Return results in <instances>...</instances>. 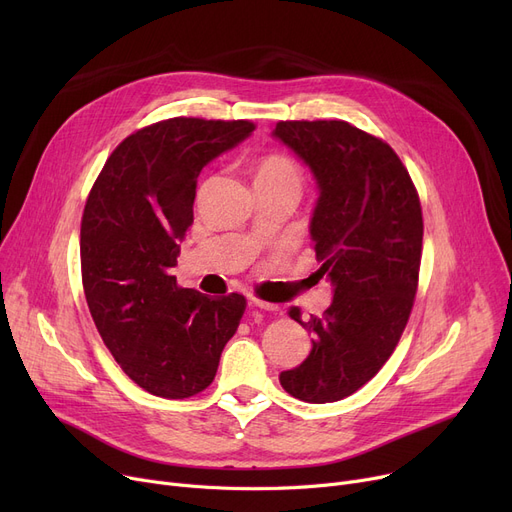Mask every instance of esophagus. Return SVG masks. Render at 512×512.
<instances>
[{"label":"esophagus","instance_id":"1","mask_svg":"<svg viewBox=\"0 0 512 512\" xmlns=\"http://www.w3.org/2000/svg\"><path fill=\"white\" fill-rule=\"evenodd\" d=\"M251 305H253V307H259V309H263V311H278V305L265 303V301H259V299H251Z\"/></svg>","mask_w":512,"mask_h":512}]
</instances>
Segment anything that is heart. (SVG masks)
Listing matches in <instances>:
<instances>
[{"mask_svg":"<svg viewBox=\"0 0 512 512\" xmlns=\"http://www.w3.org/2000/svg\"><path fill=\"white\" fill-rule=\"evenodd\" d=\"M255 182H282L301 184V168L297 161L284 153H270L259 159Z\"/></svg>","mask_w":512,"mask_h":512,"instance_id":"heart-1","label":"heart"}]
</instances>
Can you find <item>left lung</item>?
I'll return each instance as SVG.
<instances>
[{"label":"left lung","mask_w":512,"mask_h":512,"mask_svg":"<svg viewBox=\"0 0 512 512\" xmlns=\"http://www.w3.org/2000/svg\"><path fill=\"white\" fill-rule=\"evenodd\" d=\"M272 137L317 182L309 232L317 274L334 286L324 315L303 321L297 307L288 311L313 334V346L299 367L280 373V384L324 405L367 384L407 326L421 263V203L392 147L348 122H278Z\"/></svg>","instance_id":"1"}]
</instances>
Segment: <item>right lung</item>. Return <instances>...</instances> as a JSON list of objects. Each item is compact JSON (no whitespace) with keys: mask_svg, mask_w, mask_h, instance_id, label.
Segmentation results:
<instances>
[{"mask_svg":"<svg viewBox=\"0 0 512 512\" xmlns=\"http://www.w3.org/2000/svg\"><path fill=\"white\" fill-rule=\"evenodd\" d=\"M249 120L170 118L126 137L95 180L80 224V267L95 326L128 378L161 398L205 390L247 301L180 288L170 270L193 224L211 159L251 137Z\"/></svg>","mask_w":512,"mask_h":512,"instance_id":"add662e5","label":"right lung"}]
</instances>
